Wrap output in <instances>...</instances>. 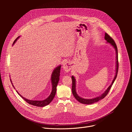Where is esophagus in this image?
Instances as JSON below:
<instances>
[{"label": "esophagus", "instance_id": "34e87169", "mask_svg": "<svg viewBox=\"0 0 132 132\" xmlns=\"http://www.w3.org/2000/svg\"><path fill=\"white\" fill-rule=\"evenodd\" d=\"M63 68L66 71H69L71 68V65L70 62H65L63 64Z\"/></svg>", "mask_w": 132, "mask_h": 132}]
</instances>
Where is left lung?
Wrapping results in <instances>:
<instances>
[{
	"label": "left lung",
	"instance_id": "8db88e82",
	"mask_svg": "<svg viewBox=\"0 0 132 132\" xmlns=\"http://www.w3.org/2000/svg\"><path fill=\"white\" fill-rule=\"evenodd\" d=\"M104 39L105 40L107 41L108 43H110V44L111 45H112L113 46V47L115 48L116 51V59H117V64H116V75H115V77L113 80L111 84L110 85V86L107 88V89L104 91V93H103L102 95L99 97H97L96 98H92V99H84L80 97H79L77 93H76V80H75V77L72 76H71V79H72V92L73 95L74 96V97L76 99V100L79 101V102L82 103V104H92L93 103H95L97 102L98 101H99V100H101V99H103L107 95L108 93H109L112 85L113 84L117 77V75H118V69H119V63H118V48L117 46V45L114 42V41L113 40L112 37L109 35L108 34L106 33H105V37H104Z\"/></svg>",
	"mask_w": 132,
	"mask_h": 132
}]
</instances>
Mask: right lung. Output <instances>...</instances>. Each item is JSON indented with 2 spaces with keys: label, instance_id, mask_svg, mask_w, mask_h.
<instances>
[{
  "label": "right lung",
  "instance_id": "obj_1",
  "mask_svg": "<svg viewBox=\"0 0 132 132\" xmlns=\"http://www.w3.org/2000/svg\"><path fill=\"white\" fill-rule=\"evenodd\" d=\"M20 36H18L17 38L14 40V41L13 43V45L14 44V43L16 41L17 39ZM61 67V65H60L58 67H56V68H55L54 69L52 73L51 81H52V92H51V95L46 99H45L44 100H42V101L30 100L24 98V97H22V96L20 95V94L18 93V92L17 91H16V92H18L19 95L27 103H28L30 104H31V105H34V106H39V107H43V106H45L49 104L51 102V101L53 100V99H54V98L55 96L56 92V87H57L59 81L60 80ZM10 81L11 82V80H10Z\"/></svg>",
  "mask_w": 132,
  "mask_h": 132
}]
</instances>
